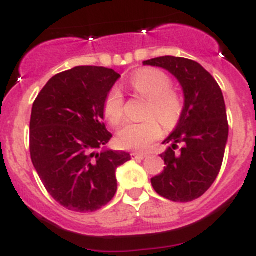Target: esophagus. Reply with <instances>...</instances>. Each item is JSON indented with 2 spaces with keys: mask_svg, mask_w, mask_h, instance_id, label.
Segmentation results:
<instances>
[{
  "mask_svg": "<svg viewBox=\"0 0 256 256\" xmlns=\"http://www.w3.org/2000/svg\"><path fill=\"white\" fill-rule=\"evenodd\" d=\"M131 156L135 158V160H144V158H146V154L140 153V152H132V153H131Z\"/></svg>",
  "mask_w": 256,
  "mask_h": 256,
  "instance_id": "1",
  "label": "esophagus"
}]
</instances>
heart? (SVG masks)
<instances>
[{
	"label": "heart",
	"instance_id": "obj_1",
	"mask_svg": "<svg viewBox=\"0 0 256 256\" xmlns=\"http://www.w3.org/2000/svg\"><path fill=\"white\" fill-rule=\"evenodd\" d=\"M128 85L131 90L148 100L142 122L126 124L117 134V144L122 149L145 150L162 136V126H172L184 112V100L176 89L171 88V79L158 68H142L132 74ZM125 100L117 88L111 89L103 103V114L111 125L122 122Z\"/></svg>",
	"mask_w": 256,
	"mask_h": 256
}]
</instances>
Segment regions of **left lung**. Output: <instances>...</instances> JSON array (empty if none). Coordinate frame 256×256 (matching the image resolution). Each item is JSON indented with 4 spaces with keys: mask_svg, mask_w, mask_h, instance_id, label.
Listing matches in <instances>:
<instances>
[{
    "mask_svg": "<svg viewBox=\"0 0 256 256\" xmlns=\"http://www.w3.org/2000/svg\"><path fill=\"white\" fill-rule=\"evenodd\" d=\"M177 78L185 106L174 132L164 140L172 146L160 154L162 174L152 178L156 194L172 202H188L202 196L216 181L222 167L228 139V121L218 82L198 62L163 56L144 61ZM183 146L178 152V144Z\"/></svg>",
    "mask_w": 256,
    "mask_h": 256,
    "instance_id": "1",
    "label": "left lung"
}]
</instances>
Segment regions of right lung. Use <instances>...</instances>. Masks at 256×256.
I'll list each match as a JSON object with an SVG mask.
<instances>
[{"label":"right lung","instance_id":"add662e5","mask_svg":"<svg viewBox=\"0 0 256 256\" xmlns=\"http://www.w3.org/2000/svg\"><path fill=\"white\" fill-rule=\"evenodd\" d=\"M120 74L78 66L44 85L32 108L30 156L48 194L72 212H96L117 191L116 170L131 160L126 152L103 150L111 140L103 103Z\"/></svg>","mask_w":256,"mask_h":256}]
</instances>
